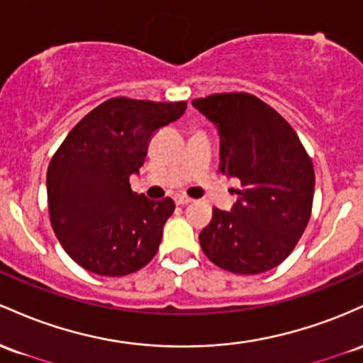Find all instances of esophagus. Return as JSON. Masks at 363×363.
Segmentation results:
<instances>
[{"mask_svg": "<svg viewBox=\"0 0 363 363\" xmlns=\"http://www.w3.org/2000/svg\"><path fill=\"white\" fill-rule=\"evenodd\" d=\"M174 202H177V206H186V203L192 202V199L186 197V195H177V197H174Z\"/></svg>", "mask_w": 363, "mask_h": 363, "instance_id": "34e87169", "label": "esophagus"}]
</instances>
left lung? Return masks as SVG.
<instances>
[{
  "label": "left lung",
  "instance_id": "left-lung-1",
  "mask_svg": "<svg viewBox=\"0 0 363 363\" xmlns=\"http://www.w3.org/2000/svg\"><path fill=\"white\" fill-rule=\"evenodd\" d=\"M192 104L219 130V171L242 185L230 213L213 209L199 235L203 254L235 274L279 266L311 219V156L291 125L252 94H211Z\"/></svg>",
  "mask_w": 363,
  "mask_h": 363
}]
</instances>
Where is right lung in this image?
I'll use <instances>...</instances> for the list:
<instances>
[{
    "label": "right lung",
    "mask_w": 363,
    "mask_h": 363,
    "mask_svg": "<svg viewBox=\"0 0 363 363\" xmlns=\"http://www.w3.org/2000/svg\"><path fill=\"white\" fill-rule=\"evenodd\" d=\"M186 103L113 97L87 113L48 166V209L56 238L84 269L132 274L152 260L173 199L149 201L130 189L157 130L178 120Z\"/></svg>",
    "instance_id": "add662e5"
}]
</instances>
